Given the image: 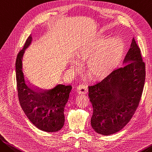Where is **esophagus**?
<instances>
[{"label":"esophagus","mask_w":152,"mask_h":152,"mask_svg":"<svg viewBox=\"0 0 152 152\" xmlns=\"http://www.w3.org/2000/svg\"><path fill=\"white\" fill-rule=\"evenodd\" d=\"M76 90L79 94H85L88 92V86L85 84H80L77 87Z\"/></svg>","instance_id":"34e87169"}]
</instances>
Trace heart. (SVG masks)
<instances>
[{
    "instance_id": "obj_1",
    "label": "heart",
    "mask_w": 152,
    "mask_h": 152,
    "mask_svg": "<svg viewBox=\"0 0 152 152\" xmlns=\"http://www.w3.org/2000/svg\"><path fill=\"white\" fill-rule=\"evenodd\" d=\"M110 38H104L101 40L84 45L78 53L79 58L81 60L88 59L87 63L89 73L94 77L105 75L113 68L121 54V43L114 40L106 46ZM79 63L74 61L71 63V68L75 69Z\"/></svg>"
}]
</instances>
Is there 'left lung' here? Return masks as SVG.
Segmentation results:
<instances>
[{
    "label": "left lung",
    "mask_w": 152,
    "mask_h": 152,
    "mask_svg": "<svg viewBox=\"0 0 152 152\" xmlns=\"http://www.w3.org/2000/svg\"><path fill=\"white\" fill-rule=\"evenodd\" d=\"M123 63L127 64L88 86L93 107L91 125L101 135H109L121 131L135 113L142 95L145 66L134 38Z\"/></svg>",
    "instance_id": "left-lung-1"
}]
</instances>
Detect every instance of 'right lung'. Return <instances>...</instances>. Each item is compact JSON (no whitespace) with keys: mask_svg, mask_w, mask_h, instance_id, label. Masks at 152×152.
<instances>
[{"mask_svg":"<svg viewBox=\"0 0 152 152\" xmlns=\"http://www.w3.org/2000/svg\"><path fill=\"white\" fill-rule=\"evenodd\" d=\"M32 37L27 38L16 60V80L21 106L31 123L46 132H56L64 126V109L72 89L71 86L58 84L53 88L39 89L26 80L22 60L25 50L30 45Z\"/></svg>","mask_w":152,"mask_h":152,"instance_id":"add662e5","label":"right lung"}]
</instances>
